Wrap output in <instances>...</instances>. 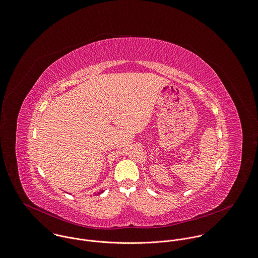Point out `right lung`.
<instances>
[{
	"label": "right lung",
	"instance_id": "1",
	"mask_svg": "<svg viewBox=\"0 0 258 258\" xmlns=\"http://www.w3.org/2000/svg\"><path fill=\"white\" fill-rule=\"evenodd\" d=\"M101 192H103V191H101ZM101 192H99V194H101Z\"/></svg>",
	"mask_w": 258,
	"mask_h": 258
}]
</instances>
